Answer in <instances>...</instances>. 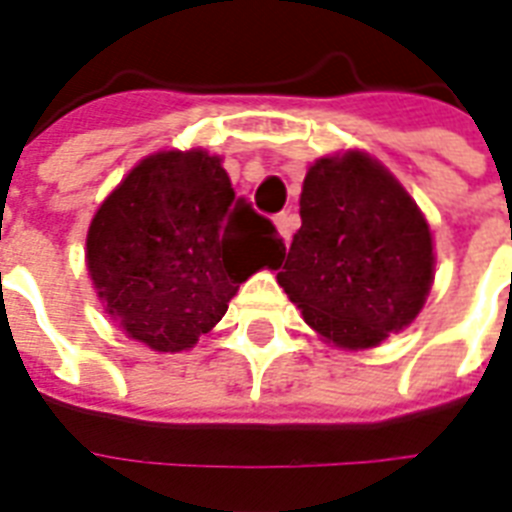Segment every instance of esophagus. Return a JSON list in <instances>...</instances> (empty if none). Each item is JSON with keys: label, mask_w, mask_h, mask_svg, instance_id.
Here are the masks:
<instances>
[{"label": "esophagus", "mask_w": 512, "mask_h": 512, "mask_svg": "<svg viewBox=\"0 0 512 512\" xmlns=\"http://www.w3.org/2000/svg\"><path fill=\"white\" fill-rule=\"evenodd\" d=\"M273 222H276V230H279V236L284 239V244H290L292 233L298 230V217L290 212H282L273 217Z\"/></svg>", "instance_id": "obj_1"}]
</instances>
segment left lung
<instances>
[{"label":"left lung","mask_w":512,"mask_h":512,"mask_svg":"<svg viewBox=\"0 0 512 512\" xmlns=\"http://www.w3.org/2000/svg\"><path fill=\"white\" fill-rule=\"evenodd\" d=\"M300 220L276 282L325 341L370 349L419 317L435 279L432 233L376 158H319L303 179Z\"/></svg>","instance_id":"1"}]
</instances>
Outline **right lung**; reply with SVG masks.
Wrapping results in <instances>:
<instances>
[{
	"mask_svg": "<svg viewBox=\"0 0 512 512\" xmlns=\"http://www.w3.org/2000/svg\"><path fill=\"white\" fill-rule=\"evenodd\" d=\"M282 239L230 187L222 158H144L93 214L85 260L101 306L155 351H185L228 311L239 284L279 268Z\"/></svg>",
	"mask_w": 512,
	"mask_h": 512,
	"instance_id": "right-lung-1",
	"label": "right lung"
}]
</instances>
